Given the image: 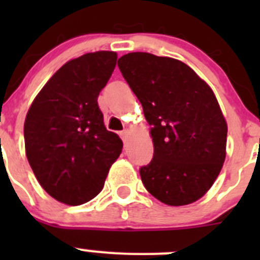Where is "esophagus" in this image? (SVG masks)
<instances>
[{
  "mask_svg": "<svg viewBox=\"0 0 260 260\" xmlns=\"http://www.w3.org/2000/svg\"><path fill=\"white\" fill-rule=\"evenodd\" d=\"M128 137H129V131L124 129V131H122V132H120V138H122L123 142H124V143L128 141Z\"/></svg>",
  "mask_w": 260,
  "mask_h": 260,
  "instance_id": "obj_1",
  "label": "esophagus"
}]
</instances>
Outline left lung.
I'll return each mask as SVG.
<instances>
[{"label":"left lung","mask_w":260,"mask_h":260,"mask_svg":"<svg viewBox=\"0 0 260 260\" xmlns=\"http://www.w3.org/2000/svg\"><path fill=\"white\" fill-rule=\"evenodd\" d=\"M118 68L151 125L153 158L140 169L143 185L170 206L195 203L225 161L228 125L211 88L180 60L129 52Z\"/></svg>","instance_id":"left-lung-1"}]
</instances>
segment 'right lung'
<instances>
[{"mask_svg":"<svg viewBox=\"0 0 260 260\" xmlns=\"http://www.w3.org/2000/svg\"><path fill=\"white\" fill-rule=\"evenodd\" d=\"M115 62L114 51L70 60L44 85L26 115L28 164L44 190L67 205L95 198L122 152V141L107 131L98 106Z\"/></svg>","mask_w":260,"mask_h":260,"instance_id":"1","label":"right lung"}]
</instances>
